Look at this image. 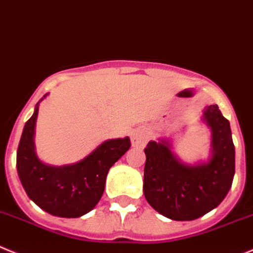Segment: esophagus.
Returning <instances> with one entry per match:
<instances>
[{"label":"esophagus","mask_w":253,"mask_h":253,"mask_svg":"<svg viewBox=\"0 0 253 253\" xmlns=\"http://www.w3.org/2000/svg\"><path fill=\"white\" fill-rule=\"evenodd\" d=\"M148 137H150V136H148V132L146 131V129L143 128L134 129V131L131 133L132 146H134V147H142V146L147 142Z\"/></svg>","instance_id":"1"}]
</instances>
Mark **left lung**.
Instances as JSON below:
<instances>
[{"label":"left lung","mask_w":253,"mask_h":253,"mask_svg":"<svg viewBox=\"0 0 253 253\" xmlns=\"http://www.w3.org/2000/svg\"><path fill=\"white\" fill-rule=\"evenodd\" d=\"M204 121L212 131V156L207 164L188 166L176 159L166 141L145 148L143 193L157 212L174 221H192L216 209L232 185L235 146L230 122L211 105Z\"/></svg>","instance_id":"8db88e82"}]
</instances>
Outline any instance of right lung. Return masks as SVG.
I'll list each match as a JSON object with an SVG mask.
<instances>
[{
    "label": "right lung",
    "instance_id": "add662e5",
    "mask_svg": "<svg viewBox=\"0 0 253 253\" xmlns=\"http://www.w3.org/2000/svg\"><path fill=\"white\" fill-rule=\"evenodd\" d=\"M37 113L39 103L26 122L18 143L17 172L21 183L28 197L43 211L67 218L84 216L98 204L108 169L129 150L131 141L128 137L105 141L77 164L48 166L35 153Z\"/></svg>",
    "mask_w": 253,
    "mask_h": 253
}]
</instances>
